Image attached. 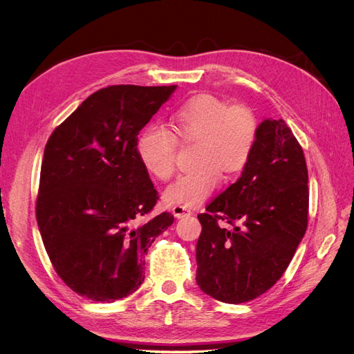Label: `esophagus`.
I'll return each mask as SVG.
<instances>
[{
  "instance_id": "34e87169",
  "label": "esophagus",
  "mask_w": 354,
  "mask_h": 354,
  "mask_svg": "<svg viewBox=\"0 0 354 354\" xmlns=\"http://www.w3.org/2000/svg\"><path fill=\"white\" fill-rule=\"evenodd\" d=\"M173 214H174V217H177V218H183V217L192 216V211L185 205H174L173 207Z\"/></svg>"
}]
</instances>
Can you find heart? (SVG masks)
<instances>
[{
	"label": "heart",
	"instance_id": "b5f03b06",
	"mask_svg": "<svg viewBox=\"0 0 354 354\" xmlns=\"http://www.w3.org/2000/svg\"><path fill=\"white\" fill-rule=\"evenodd\" d=\"M173 133L149 125L137 137L136 152L149 174L167 180L177 159V138L196 140L195 164L181 173L165 192L169 203L196 207L212 195L221 181V171L238 174L248 165L259 134L254 111L245 104H229L211 94H196L181 102L171 113Z\"/></svg>",
	"mask_w": 354,
	"mask_h": 354
}]
</instances>
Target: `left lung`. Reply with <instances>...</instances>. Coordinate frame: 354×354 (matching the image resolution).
Returning a JSON list of instances; mask_svg holds the SVG:
<instances>
[{
    "mask_svg": "<svg viewBox=\"0 0 354 354\" xmlns=\"http://www.w3.org/2000/svg\"><path fill=\"white\" fill-rule=\"evenodd\" d=\"M307 183L303 147L291 128L283 120L263 121L242 176L198 214L196 283L203 292L239 304L281 279L307 229Z\"/></svg>",
    "mask_w": 354,
    "mask_h": 354,
    "instance_id": "obj_1",
    "label": "left lung"
}]
</instances>
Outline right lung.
Wrapping results in <instances>:
<instances>
[{
  "label": "right lung",
  "mask_w": 354,
  "mask_h": 354,
  "mask_svg": "<svg viewBox=\"0 0 354 354\" xmlns=\"http://www.w3.org/2000/svg\"><path fill=\"white\" fill-rule=\"evenodd\" d=\"M176 85H109L51 133L41 164L37 221L60 279L113 303L145 281V255L174 223L151 216L158 192L136 152L137 136Z\"/></svg>",
  "instance_id": "1"
}]
</instances>
